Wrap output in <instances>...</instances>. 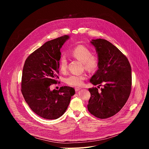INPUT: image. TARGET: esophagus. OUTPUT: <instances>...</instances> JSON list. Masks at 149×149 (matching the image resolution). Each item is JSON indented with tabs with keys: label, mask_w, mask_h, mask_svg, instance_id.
<instances>
[{
	"label": "esophagus",
	"mask_w": 149,
	"mask_h": 149,
	"mask_svg": "<svg viewBox=\"0 0 149 149\" xmlns=\"http://www.w3.org/2000/svg\"><path fill=\"white\" fill-rule=\"evenodd\" d=\"M80 90H81V88H79V87H75V90L76 91H79Z\"/></svg>",
	"instance_id": "esophagus-1"
}]
</instances>
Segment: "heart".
<instances>
[{
  "mask_svg": "<svg viewBox=\"0 0 149 149\" xmlns=\"http://www.w3.org/2000/svg\"><path fill=\"white\" fill-rule=\"evenodd\" d=\"M71 56L83 62L84 68L87 70L94 71L98 66V58L92 55V52L87 47L83 45H78L74 48L71 52ZM68 65V61L65 56H62L59 61V68L61 72L66 71ZM87 78L86 74H71L65 79V82L71 86H80L83 84L84 80Z\"/></svg>",
  "mask_w": 149,
  "mask_h": 149,
  "instance_id": "obj_1",
  "label": "heart"
}]
</instances>
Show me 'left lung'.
<instances>
[{
  "mask_svg": "<svg viewBox=\"0 0 149 149\" xmlns=\"http://www.w3.org/2000/svg\"><path fill=\"white\" fill-rule=\"evenodd\" d=\"M98 55V69L90 82L104 88H89V112L104 119L117 114L128 100L132 88V68L128 59L114 45L103 39H92ZM98 87H99L98 86Z\"/></svg>",
  "mask_w": 149,
  "mask_h": 149,
  "instance_id": "obj_1",
  "label": "left lung"
}]
</instances>
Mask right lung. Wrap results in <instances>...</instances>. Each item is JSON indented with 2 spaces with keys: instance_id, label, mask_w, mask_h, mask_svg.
I'll use <instances>...</instances> for the list:
<instances>
[{
  "instance_id": "add662e5",
  "label": "right lung",
  "mask_w": 149,
  "mask_h": 149,
  "mask_svg": "<svg viewBox=\"0 0 149 149\" xmlns=\"http://www.w3.org/2000/svg\"><path fill=\"white\" fill-rule=\"evenodd\" d=\"M70 38L64 35L45 42L27 58L24 66L21 91L31 109L45 119L62 116L75 93L73 88L67 86L50 90L58 78L60 49Z\"/></svg>"
}]
</instances>
